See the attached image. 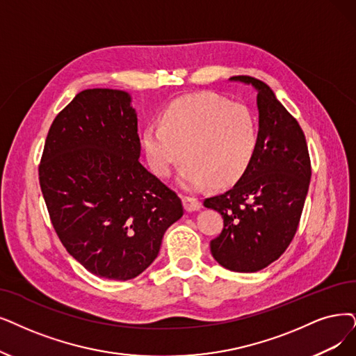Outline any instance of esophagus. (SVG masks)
I'll use <instances>...</instances> for the list:
<instances>
[{
	"instance_id": "esophagus-1",
	"label": "esophagus",
	"mask_w": 356,
	"mask_h": 356,
	"mask_svg": "<svg viewBox=\"0 0 356 356\" xmlns=\"http://www.w3.org/2000/svg\"><path fill=\"white\" fill-rule=\"evenodd\" d=\"M182 202H184V206H186L187 211H197L203 207L200 198H197L194 195H184Z\"/></svg>"
}]
</instances>
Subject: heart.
<instances>
[{"label": "heart", "mask_w": 356, "mask_h": 356, "mask_svg": "<svg viewBox=\"0 0 356 356\" xmlns=\"http://www.w3.org/2000/svg\"><path fill=\"white\" fill-rule=\"evenodd\" d=\"M143 149L156 175L168 177L186 161L182 184L200 188L211 179L225 186L248 168L255 146L257 125L250 109L210 93L182 97L170 105L162 125H149Z\"/></svg>", "instance_id": "obj_1"}]
</instances>
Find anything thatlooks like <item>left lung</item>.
Wrapping results in <instances>:
<instances>
[{
	"instance_id": "1",
	"label": "left lung",
	"mask_w": 356,
	"mask_h": 356,
	"mask_svg": "<svg viewBox=\"0 0 356 356\" xmlns=\"http://www.w3.org/2000/svg\"><path fill=\"white\" fill-rule=\"evenodd\" d=\"M257 90L259 134L252 159L232 188L206 198L223 218L210 241L215 260L227 270L252 273L277 260L300 225L311 179L307 140L298 121L266 83L231 77Z\"/></svg>"
}]
</instances>
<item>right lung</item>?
I'll return each mask as SVG.
<instances>
[{
    "label": "right lung",
    "instance_id": "right-lung-1",
    "mask_svg": "<svg viewBox=\"0 0 356 356\" xmlns=\"http://www.w3.org/2000/svg\"><path fill=\"white\" fill-rule=\"evenodd\" d=\"M137 113L122 90H83L55 117L39 165L54 229L90 273L129 280L158 257L184 215L175 191L140 163Z\"/></svg>",
    "mask_w": 356,
    "mask_h": 356
}]
</instances>
